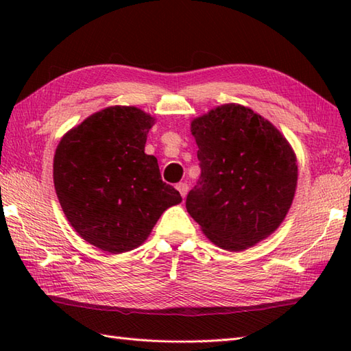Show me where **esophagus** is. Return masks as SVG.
<instances>
[{
  "label": "esophagus",
  "mask_w": 351,
  "mask_h": 351,
  "mask_svg": "<svg viewBox=\"0 0 351 351\" xmlns=\"http://www.w3.org/2000/svg\"><path fill=\"white\" fill-rule=\"evenodd\" d=\"M176 190L181 193L182 197H185V196H187V193H189V184L187 182H180L176 185Z\"/></svg>",
  "instance_id": "esophagus-1"
}]
</instances>
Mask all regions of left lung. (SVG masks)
I'll return each instance as SVG.
<instances>
[{
  "label": "left lung",
  "instance_id": "8db88e82",
  "mask_svg": "<svg viewBox=\"0 0 351 351\" xmlns=\"http://www.w3.org/2000/svg\"><path fill=\"white\" fill-rule=\"evenodd\" d=\"M200 176L185 206L205 237L243 252L285 220L297 189L294 149L276 126L240 104L193 119Z\"/></svg>",
  "mask_w": 351,
  "mask_h": 351
}]
</instances>
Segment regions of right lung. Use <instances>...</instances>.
Masks as SVG:
<instances>
[{"label":"right lung","mask_w":351,"mask_h":351,"mask_svg":"<svg viewBox=\"0 0 351 351\" xmlns=\"http://www.w3.org/2000/svg\"><path fill=\"white\" fill-rule=\"evenodd\" d=\"M155 117L132 106L96 111L64 134L54 155V187L75 232L107 253L138 247L167 208L182 202L145 154Z\"/></svg>","instance_id":"add662e5"}]
</instances>
